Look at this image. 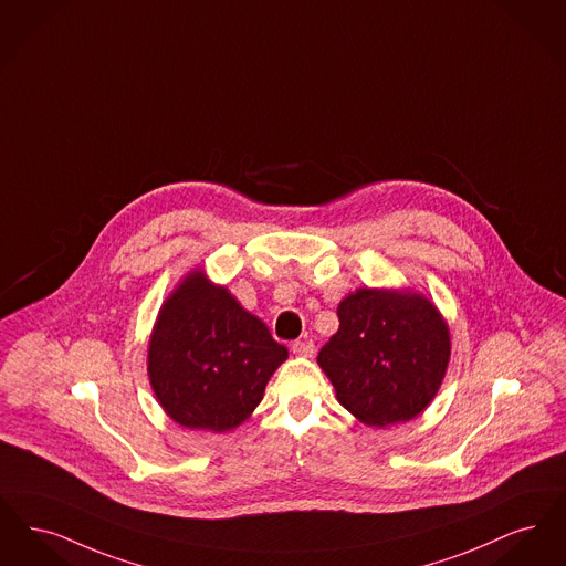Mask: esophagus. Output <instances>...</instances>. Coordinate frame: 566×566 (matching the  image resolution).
Returning a JSON list of instances; mask_svg holds the SVG:
<instances>
[{"label":"esophagus","mask_w":566,"mask_h":566,"mask_svg":"<svg viewBox=\"0 0 566 566\" xmlns=\"http://www.w3.org/2000/svg\"><path fill=\"white\" fill-rule=\"evenodd\" d=\"M292 350L297 357H313L315 355V345L313 340H295Z\"/></svg>","instance_id":"34e87169"}]
</instances>
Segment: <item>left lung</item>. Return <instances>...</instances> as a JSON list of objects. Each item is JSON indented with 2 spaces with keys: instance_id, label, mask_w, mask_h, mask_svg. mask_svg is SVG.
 Segmentation results:
<instances>
[{
  "instance_id": "obj_1",
  "label": "left lung",
  "mask_w": 566,
  "mask_h": 566,
  "mask_svg": "<svg viewBox=\"0 0 566 566\" xmlns=\"http://www.w3.org/2000/svg\"><path fill=\"white\" fill-rule=\"evenodd\" d=\"M338 319L317 357L338 401L371 427L418 417L450 359V332L436 304L412 290L361 287L338 304Z\"/></svg>"
}]
</instances>
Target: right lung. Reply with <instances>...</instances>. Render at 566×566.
<instances>
[{
	"mask_svg": "<svg viewBox=\"0 0 566 566\" xmlns=\"http://www.w3.org/2000/svg\"><path fill=\"white\" fill-rule=\"evenodd\" d=\"M285 359L287 348L266 323L205 272L192 271L158 313L149 338V385L181 427L223 433L251 417Z\"/></svg>",
	"mask_w": 566,
	"mask_h": 566,
	"instance_id": "right-lung-1",
	"label": "right lung"
}]
</instances>
